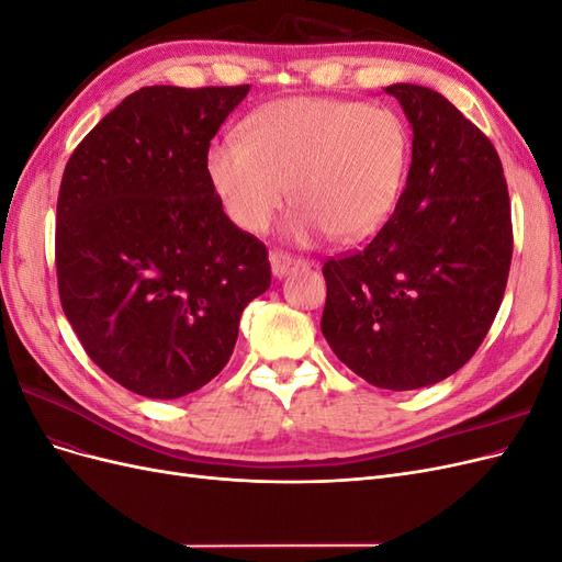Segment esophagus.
I'll return each instance as SVG.
<instances>
[{
    "mask_svg": "<svg viewBox=\"0 0 562 562\" xmlns=\"http://www.w3.org/2000/svg\"><path fill=\"white\" fill-rule=\"evenodd\" d=\"M269 262H271V274L274 277H288L291 271L300 269V267H307V260L295 258V255H288L283 250H274L269 255Z\"/></svg>",
    "mask_w": 562,
    "mask_h": 562,
    "instance_id": "obj_1",
    "label": "esophagus"
}]
</instances>
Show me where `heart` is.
Returning <instances> with one entry per match:
<instances>
[{
	"instance_id": "b5f03b06",
	"label": "heart",
	"mask_w": 562,
	"mask_h": 562,
	"mask_svg": "<svg viewBox=\"0 0 562 562\" xmlns=\"http://www.w3.org/2000/svg\"><path fill=\"white\" fill-rule=\"evenodd\" d=\"M411 168V135L389 108L288 98L255 112L244 138L209 147L206 173L236 225L262 234L293 196L297 241H363L394 215Z\"/></svg>"
}]
</instances>
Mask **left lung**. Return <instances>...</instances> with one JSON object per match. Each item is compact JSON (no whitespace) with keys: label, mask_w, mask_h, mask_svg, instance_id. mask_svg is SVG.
Returning <instances> with one entry per match:
<instances>
[{"label":"left lung","mask_w":562,"mask_h":562,"mask_svg":"<svg viewBox=\"0 0 562 562\" xmlns=\"http://www.w3.org/2000/svg\"><path fill=\"white\" fill-rule=\"evenodd\" d=\"M384 91L413 126V164L375 239L323 265L321 330L356 375L411 391L450 378L485 339L512 267V203L497 149L448 98Z\"/></svg>","instance_id":"left-lung-1"}]
</instances>
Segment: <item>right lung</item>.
I'll return each instance as SVG.
<instances>
[{
    "label": "right lung",
    "instance_id": "obj_1",
    "mask_svg": "<svg viewBox=\"0 0 562 562\" xmlns=\"http://www.w3.org/2000/svg\"><path fill=\"white\" fill-rule=\"evenodd\" d=\"M250 87H145L72 151L56 213L63 312L89 359L147 398L223 370L267 248L225 215L206 173L217 128Z\"/></svg>",
    "mask_w": 562,
    "mask_h": 562
}]
</instances>
